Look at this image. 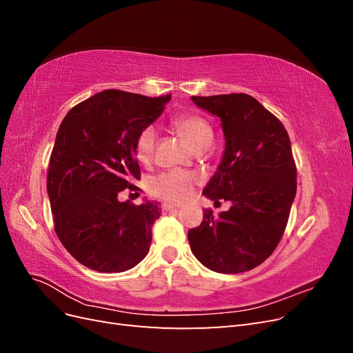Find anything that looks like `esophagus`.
Listing matches in <instances>:
<instances>
[{
  "label": "esophagus",
  "instance_id": "esophagus-1",
  "mask_svg": "<svg viewBox=\"0 0 353 353\" xmlns=\"http://www.w3.org/2000/svg\"><path fill=\"white\" fill-rule=\"evenodd\" d=\"M179 206L178 205H174V203H163L162 205V210L163 212H172V210H176Z\"/></svg>",
  "mask_w": 353,
  "mask_h": 353
}]
</instances>
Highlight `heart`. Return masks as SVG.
<instances>
[{"instance_id": "b5f03b06", "label": "heart", "mask_w": 353, "mask_h": 353, "mask_svg": "<svg viewBox=\"0 0 353 353\" xmlns=\"http://www.w3.org/2000/svg\"><path fill=\"white\" fill-rule=\"evenodd\" d=\"M174 126L181 132L187 143L199 150V148L210 145L213 140V131L210 123L199 114H179L174 119ZM157 132L153 126H145L140 131L135 140V154L140 162H150ZM200 183V176L196 172L185 170H170L153 178L150 183L152 194L170 201H185L194 193L196 185Z\"/></svg>"}]
</instances>
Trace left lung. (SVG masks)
Listing matches in <instances>:
<instances>
[{
  "label": "left lung",
  "mask_w": 353,
  "mask_h": 353,
  "mask_svg": "<svg viewBox=\"0 0 353 353\" xmlns=\"http://www.w3.org/2000/svg\"><path fill=\"white\" fill-rule=\"evenodd\" d=\"M197 108L218 116L225 148L203 196L231 208L188 231L193 254L221 274L250 271L279 245L296 196V165L283 123L248 94L191 97Z\"/></svg>",
  "instance_id": "obj_1"
}]
</instances>
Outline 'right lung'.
I'll return each instance as SVG.
<instances>
[{
	"label": "right lung",
	"mask_w": 353,
	"mask_h": 353,
	"mask_svg": "<svg viewBox=\"0 0 353 353\" xmlns=\"http://www.w3.org/2000/svg\"><path fill=\"white\" fill-rule=\"evenodd\" d=\"M170 95L105 90L74 105L63 119L50 157L47 191L54 230L74 259L116 274L150 250L160 203L140 206L117 194L140 179L137 135L163 113Z\"/></svg>",
	"instance_id": "right-lung-1"
}]
</instances>
